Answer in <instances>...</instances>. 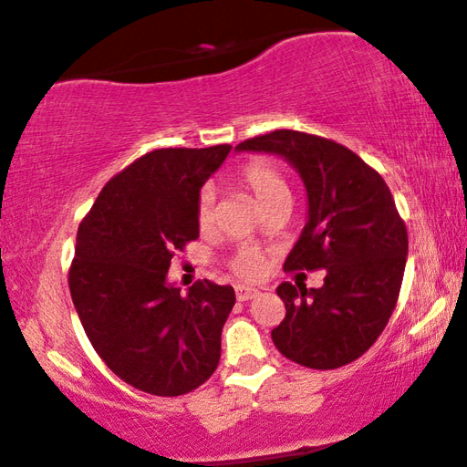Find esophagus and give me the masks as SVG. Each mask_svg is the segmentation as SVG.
I'll return each mask as SVG.
<instances>
[{
  "mask_svg": "<svg viewBox=\"0 0 467 467\" xmlns=\"http://www.w3.org/2000/svg\"><path fill=\"white\" fill-rule=\"evenodd\" d=\"M260 294L258 287H252V285H236V298H239L241 302L245 300H252Z\"/></svg>",
  "mask_w": 467,
  "mask_h": 467,
  "instance_id": "esophagus-1",
  "label": "esophagus"
}]
</instances>
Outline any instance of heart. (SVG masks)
<instances>
[{"label":"heart","instance_id":"obj_1","mask_svg":"<svg viewBox=\"0 0 467 467\" xmlns=\"http://www.w3.org/2000/svg\"><path fill=\"white\" fill-rule=\"evenodd\" d=\"M241 180L245 186L252 190V194L258 201L262 209H266L273 202L290 199V186L284 180V175L279 173L273 165H268L265 161H254L243 169ZM196 222H199L201 231H209L215 222V192L212 186L202 188L199 194V205H196ZM233 268L241 277L252 279L260 273V255L254 249H241L234 255Z\"/></svg>","mask_w":467,"mask_h":467}]
</instances>
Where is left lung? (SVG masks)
<instances>
[{"label":"left lung","mask_w":467,"mask_h":467,"mask_svg":"<svg viewBox=\"0 0 467 467\" xmlns=\"http://www.w3.org/2000/svg\"><path fill=\"white\" fill-rule=\"evenodd\" d=\"M234 152L275 154L300 175L306 224L285 271L326 268L324 285L277 287L285 319L271 332L287 359L332 370L358 359L385 330L409 255V234L383 177L340 143L298 130H273Z\"/></svg>","instance_id":"obj_1"}]
</instances>
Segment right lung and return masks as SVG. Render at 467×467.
<instances>
[{"label":"right lung","instance_id":"1","mask_svg":"<svg viewBox=\"0 0 467 467\" xmlns=\"http://www.w3.org/2000/svg\"><path fill=\"white\" fill-rule=\"evenodd\" d=\"M233 146L154 150L105 183L78 228L69 292L84 332L116 377L152 396H182L218 368L234 290L202 279L186 294L167 273L199 239L202 183Z\"/></svg>","mask_w":467,"mask_h":467}]
</instances>
